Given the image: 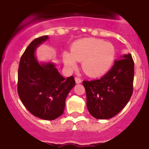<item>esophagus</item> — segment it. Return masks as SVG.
<instances>
[{
	"label": "esophagus",
	"instance_id": "1",
	"mask_svg": "<svg viewBox=\"0 0 149 149\" xmlns=\"http://www.w3.org/2000/svg\"><path fill=\"white\" fill-rule=\"evenodd\" d=\"M75 81H76V84H80L81 82V79L80 78H78V77H75Z\"/></svg>",
	"mask_w": 149,
	"mask_h": 149
}]
</instances>
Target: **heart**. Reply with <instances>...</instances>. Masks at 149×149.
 Segmentation results:
<instances>
[{
  "instance_id": "b5f03b06",
  "label": "heart",
  "mask_w": 149,
  "mask_h": 149,
  "mask_svg": "<svg viewBox=\"0 0 149 149\" xmlns=\"http://www.w3.org/2000/svg\"><path fill=\"white\" fill-rule=\"evenodd\" d=\"M116 57L115 47L111 43L96 38H83L75 41L70 53L65 52L63 61L69 68H76L77 61H82L81 68L87 76L97 78L108 73Z\"/></svg>"
}]
</instances>
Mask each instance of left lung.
Segmentation results:
<instances>
[{
	"label": "left lung",
	"instance_id": "8db88e82",
	"mask_svg": "<svg viewBox=\"0 0 149 149\" xmlns=\"http://www.w3.org/2000/svg\"><path fill=\"white\" fill-rule=\"evenodd\" d=\"M134 76V63L128 53L116 60L100 79L83 81L90 113L98 120H108L120 113L133 93Z\"/></svg>",
	"mask_w": 149,
	"mask_h": 149
}]
</instances>
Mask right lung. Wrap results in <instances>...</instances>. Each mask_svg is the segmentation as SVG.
I'll return each mask as SVG.
<instances>
[{"label": "right lung", "instance_id": "right-lung-1", "mask_svg": "<svg viewBox=\"0 0 149 149\" xmlns=\"http://www.w3.org/2000/svg\"><path fill=\"white\" fill-rule=\"evenodd\" d=\"M47 39V36L36 38L23 53L18 67V93L32 114L53 120L64 112L67 96L76 82L73 76L63 77L53 63L38 62L36 47Z\"/></svg>", "mask_w": 149, "mask_h": 149}]
</instances>
